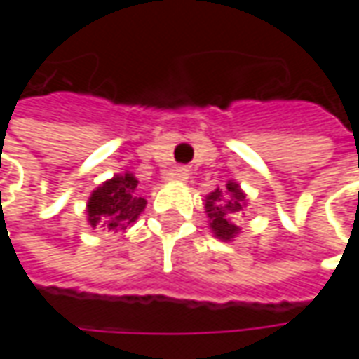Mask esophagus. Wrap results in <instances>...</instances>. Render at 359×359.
<instances>
[{
	"label": "esophagus",
	"mask_w": 359,
	"mask_h": 359,
	"mask_svg": "<svg viewBox=\"0 0 359 359\" xmlns=\"http://www.w3.org/2000/svg\"><path fill=\"white\" fill-rule=\"evenodd\" d=\"M169 179H171V180H187L188 179V169H187V167H175V169L169 172Z\"/></svg>",
	"instance_id": "obj_1"
}]
</instances>
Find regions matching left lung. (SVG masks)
Returning a JSON list of instances; mask_svg holds the SVG:
<instances>
[{"mask_svg": "<svg viewBox=\"0 0 359 359\" xmlns=\"http://www.w3.org/2000/svg\"><path fill=\"white\" fill-rule=\"evenodd\" d=\"M244 194L238 184L229 182L225 190L217 188L205 198V213L210 217V226L213 234L221 241H231L238 234V225L234 223L236 211L242 210Z\"/></svg>", "mask_w": 359, "mask_h": 359, "instance_id": "1", "label": "left lung"}]
</instances>
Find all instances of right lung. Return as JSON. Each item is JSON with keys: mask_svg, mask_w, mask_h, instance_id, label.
<instances>
[{"mask_svg": "<svg viewBox=\"0 0 359 359\" xmlns=\"http://www.w3.org/2000/svg\"><path fill=\"white\" fill-rule=\"evenodd\" d=\"M138 180L133 175H117L92 192L88 200V221L107 231H125L146 208V200L136 194Z\"/></svg>", "mask_w": 359, "mask_h": 359, "instance_id": "1", "label": "right lung"}]
</instances>
